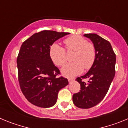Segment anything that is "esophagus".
Masks as SVG:
<instances>
[{
  "label": "esophagus",
  "mask_w": 128,
  "mask_h": 128,
  "mask_svg": "<svg viewBox=\"0 0 128 128\" xmlns=\"http://www.w3.org/2000/svg\"><path fill=\"white\" fill-rule=\"evenodd\" d=\"M68 81L69 83H70L72 81H74V79H73V78H68Z\"/></svg>",
  "instance_id": "1"
}]
</instances>
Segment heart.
<instances>
[{
    "label": "heart",
    "mask_w": 128,
    "mask_h": 128,
    "mask_svg": "<svg viewBox=\"0 0 128 128\" xmlns=\"http://www.w3.org/2000/svg\"><path fill=\"white\" fill-rule=\"evenodd\" d=\"M68 51L74 50L72 56L74 62L68 63L62 68V73L66 78L79 75L84 70L90 69L96 59V49L93 43L88 42L80 35H73L63 41ZM48 54L50 60L56 66H62L66 62L65 48L57 43H53L49 47Z\"/></svg>",
    "instance_id": "obj_1"
}]
</instances>
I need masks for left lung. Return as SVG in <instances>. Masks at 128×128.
I'll return each mask as SVG.
<instances>
[{"label":"left lung","instance_id":"obj_1","mask_svg":"<svg viewBox=\"0 0 128 128\" xmlns=\"http://www.w3.org/2000/svg\"><path fill=\"white\" fill-rule=\"evenodd\" d=\"M93 42L96 49V59L93 66L85 75L78 78L80 92L74 94L72 100L80 108L87 109L96 106L108 92L115 74L116 55L110 43L96 34H84ZM88 78V83L83 81Z\"/></svg>","mask_w":128,"mask_h":128}]
</instances>
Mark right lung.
Listing matches in <instances>:
<instances>
[{"label": "right lung", "mask_w": 128, "mask_h": 128, "mask_svg": "<svg viewBox=\"0 0 128 128\" xmlns=\"http://www.w3.org/2000/svg\"><path fill=\"white\" fill-rule=\"evenodd\" d=\"M69 32L44 30L24 42L16 63L20 89L29 102L41 108L56 104L60 90L68 84L66 78L57 76L60 70L48 54L49 47Z\"/></svg>", "instance_id": "obj_1"}]
</instances>
